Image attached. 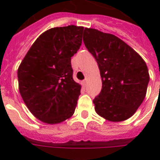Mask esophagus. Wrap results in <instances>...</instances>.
I'll list each match as a JSON object with an SVG mask.
<instances>
[{"instance_id": "1", "label": "esophagus", "mask_w": 160, "mask_h": 160, "mask_svg": "<svg viewBox=\"0 0 160 160\" xmlns=\"http://www.w3.org/2000/svg\"><path fill=\"white\" fill-rule=\"evenodd\" d=\"M82 85L83 86H84V87H86V85H87V82H86V80H82Z\"/></svg>"}]
</instances>
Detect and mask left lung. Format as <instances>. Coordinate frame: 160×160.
<instances>
[{
  "instance_id": "left-lung-1",
  "label": "left lung",
  "mask_w": 160,
  "mask_h": 160,
  "mask_svg": "<svg viewBox=\"0 0 160 160\" xmlns=\"http://www.w3.org/2000/svg\"><path fill=\"white\" fill-rule=\"evenodd\" d=\"M83 41L95 57L102 78L101 91L93 100L96 113L109 121L130 118L146 95L149 81L146 63L111 34L85 28Z\"/></svg>"
}]
</instances>
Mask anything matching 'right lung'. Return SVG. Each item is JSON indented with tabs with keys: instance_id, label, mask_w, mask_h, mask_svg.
Masks as SVG:
<instances>
[{
	"instance_id": "obj_1",
	"label": "right lung",
	"mask_w": 160,
	"mask_h": 160,
	"mask_svg": "<svg viewBox=\"0 0 160 160\" xmlns=\"http://www.w3.org/2000/svg\"><path fill=\"white\" fill-rule=\"evenodd\" d=\"M82 26L55 27L31 46L17 71L19 90L29 110L47 124L74 114L80 85L73 80L71 57L82 43Z\"/></svg>"
}]
</instances>
